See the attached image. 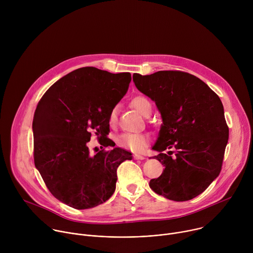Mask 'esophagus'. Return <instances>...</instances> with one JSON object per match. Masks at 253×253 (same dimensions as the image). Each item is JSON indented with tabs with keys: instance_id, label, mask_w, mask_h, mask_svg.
<instances>
[{
	"instance_id": "obj_1",
	"label": "esophagus",
	"mask_w": 253,
	"mask_h": 253,
	"mask_svg": "<svg viewBox=\"0 0 253 253\" xmlns=\"http://www.w3.org/2000/svg\"><path fill=\"white\" fill-rule=\"evenodd\" d=\"M133 158H134L135 160H144V159H145V157L142 156V155H139V154H134V155H133Z\"/></svg>"
}]
</instances>
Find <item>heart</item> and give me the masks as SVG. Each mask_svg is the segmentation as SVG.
<instances>
[{
    "instance_id": "heart-1",
    "label": "heart",
    "mask_w": 253,
    "mask_h": 253,
    "mask_svg": "<svg viewBox=\"0 0 253 253\" xmlns=\"http://www.w3.org/2000/svg\"><path fill=\"white\" fill-rule=\"evenodd\" d=\"M131 104L142 116H150L152 112V105L147 98L144 96H136L132 99ZM118 106H114L109 113V117H108V120H109V123L111 125L116 124ZM149 139V135L144 133H123L118 137L117 143L119 146L125 149H129L135 152H141L147 147Z\"/></svg>"
}]
</instances>
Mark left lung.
<instances>
[{
  "label": "left lung",
  "mask_w": 253,
  "mask_h": 253,
  "mask_svg": "<svg viewBox=\"0 0 253 253\" xmlns=\"http://www.w3.org/2000/svg\"><path fill=\"white\" fill-rule=\"evenodd\" d=\"M137 89L150 97L163 124L153 146L164 170L149 186L174 201L201 194L221 171L228 126L218 95L202 80L182 71L133 74ZM172 149L167 155L163 151Z\"/></svg>",
  "instance_id": "left-lung-1"
}]
</instances>
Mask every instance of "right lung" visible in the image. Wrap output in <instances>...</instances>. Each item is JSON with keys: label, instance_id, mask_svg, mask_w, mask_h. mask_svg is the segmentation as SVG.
<instances>
[{"label": "right lung", "instance_id": "right-lung-1", "mask_svg": "<svg viewBox=\"0 0 253 253\" xmlns=\"http://www.w3.org/2000/svg\"><path fill=\"white\" fill-rule=\"evenodd\" d=\"M130 73L84 67L53 84L34 114V162L52 195L75 209L104 203L115 191L117 168L131 152L116 147L91 156L92 132L112 145L109 113L126 94Z\"/></svg>", "mask_w": 253, "mask_h": 253}]
</instances>
